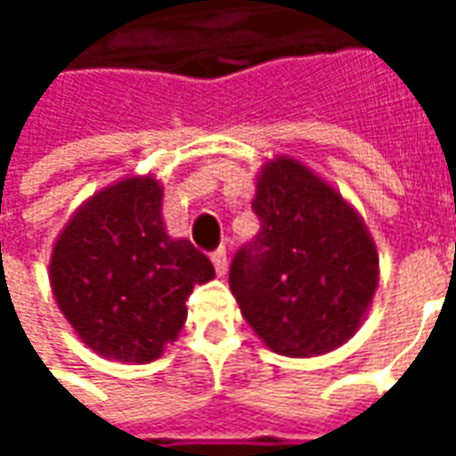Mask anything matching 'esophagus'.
<instances>
[{
	"label": "esophagus",
	"instance_id": "obj_1",
	"mask_svg": "<svg viewBox=\"0 0 456 456\" xmlns=\"http://www.w3.org/2000/svg\"><path fill=\"white\" fill-rule=\"evenodd\" d=\"M212 264H215L217 276H224V273H227V248H217V251H212Z\"/></svg>",
	"mask_w": 456,
	"mask_h": 456
}]
</instances>
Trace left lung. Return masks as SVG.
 <instances>
[{"label": "left lung", "mask_w": 456, "mask_h": 456, "mask_svg": "<svg viewBox=\"0 0 456 456\" xmlns=\"http://www.w3.org/2000/svg\"><path fill=\"white\" fill-rule=\"evenodd\" d=\"M251 209L261 229L229 266L241 315L276 354L332 352L359 330L379 286L363 222L293 159L264 166Z\"/></svg>", "instance_id": "left-lung-1"}]
</instances>
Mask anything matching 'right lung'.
I'll list each match as a JSON object with an SVG mask.
<instances>
[{"label":"right lung","instance_id":"1","mask_svg":"<svg viewBox=\"0 0 456 456\" xmlns=\"http://www.w3.org/2000/svg\"><path fill=\"white\" fill-rule=\"evenodd\" d=\"M156 180L126 178L97 192L58 237L51 286L58 307L93 352L153 362L185 325V300L215 276L188 239H170Z\"/></svg>","mask_w":456,"mask_h":456}]
</instances>
